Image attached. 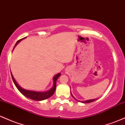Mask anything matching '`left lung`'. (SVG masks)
Listing matches in <instances>:
<instances>
[{"instance_id":"8db88e82","label":"left lung","mask_w":125,"mask_h":125,"mask_svg":"<svg viewBox=\"0 0 125 125\" xmlns=\"http://www.w3.org/2000/svg\"><path fill=\"white\" fill-rule=\"evenodd\" d=\"M73 98L74 99H76L75 98H74V97L73 96ZM97 99H92V100H86V101H83V102H81L82 103H90V102H94V100H96ZM77 101H79V100H77Z\"/></svg>"}]
</instances>
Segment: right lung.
<instances>
[{
  "label": "right lung",
  "instance_id": "add662e5",
  "mask_svg": "<svg viewBox=\"0 0 125 125\" xmlns=\"http://www.w3.org/2000/svg\"><path fill=\"white\" fill-rule=\"evenodd\" d=\"M24 38H23V39H24ZM21 39L19 40V41L16 42V43L15 46L16 45V44H18ZM15 46H14V48L15 47ZM11 75H12L13 81L15 86H16L17 88H18V89L19 90V92L21 93V94H23L24 96H25L26 97H27L29 99H31V100L40 101V100H43L49 98L50 97L52 96L54 92H55L56 87V81H57V79H58V77L60 76V75H61V73L57 74L55 76L53 77V82H54L53 86V87L51 89V90H49V91H48V92H38L31 91V90H27L21 88V87L19 85L18 83H17V82H16L15 78H14L13 76L12 73H11Z\"/></svg>",
  "mask_w": 125,
  "mask_h": 125
}]
</instances>
